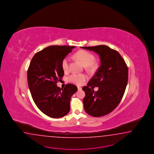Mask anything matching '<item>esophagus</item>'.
<instances>
[{"label": "esophagus", "mask_w": 154, "mask_h": 154, "mask_svg": "<svg viewBox=\"0 0 154 154\" xmlns=\"http://www.w3.org/2000/svg\"><path fill=\"white\" fill-rule=\"evenodd\" d=\"M77 88H78L79 91H81V90L82 89V87H80L78 86V87H77Z\"/></svg>", "instance_id": "1"}]
</instances>
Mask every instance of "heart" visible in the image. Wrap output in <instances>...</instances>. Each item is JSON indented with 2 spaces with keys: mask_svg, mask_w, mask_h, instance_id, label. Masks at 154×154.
Returning a JSON list of instances; mask_svg holds the SVG:
<instances>
[{
  "mask_svg": "<svg viewBox=\"0 0 154 154\" xmlns=\"http://www.w3.org/2000/svg\"><path fill=\"white\" fill-rule=\"evenodd\" d=\"M75 57L85 66L88 69L91 70L93 69L94 66V62L95 61V57L89 52L85 50H80L75 53ZM69 58L67 56L65 57L62 61V68L64 71H67L69 69ZM87 79V76L85 74L72 73L68 77V80L69 82H72L75 85H81Z\"/></svg>",
  "mask_w": 154,
  "mask_h": 154,
  "instance_id": "1",
  "label": "heart"
}]
</instances>
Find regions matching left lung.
<instances>
[{
    "label": "left lung",
    "instance_id": "obj_1",
    "mask_svg": "<svg viewBox=\"0 0 154 154\" xmlns=\"http://www.w3.org/2000/svg\"><path fill=\"white\" fill-rule=\"evenodd\" d=\"M99 55L100 66L96 74L82 89L85 112L99 117L112 112L118 106L125 92L128 80V68L119 53L106 45L81 47ZM97 86L99 90L93 88Z\"/></svg>",
    "mask_w": 154,
    "mask_h": 154
}]
</instances>
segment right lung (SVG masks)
<instances>
[{
    "label": "right lung",
    "mask_w": 154,
    "mask_h": 154,
    "mask_svg": "<svg viewBox=\"0 0 154 154\" xmlns=\"http://www.w3.org/2000/svg\"><path fill=\"white\" fill-rule=\"evenodd\" d=\"M75 46H50L38 52L27 69V83L32 98L41 112L53 118L65 116L70 110V100L77 91L68 83L64 88L57 83L64 75L62 61Z\"/></svg>",
    "instance_id": "right-lung-1"
}]
</instances>
